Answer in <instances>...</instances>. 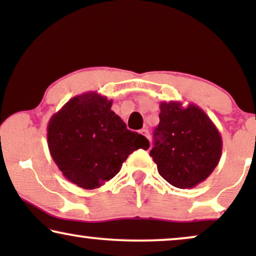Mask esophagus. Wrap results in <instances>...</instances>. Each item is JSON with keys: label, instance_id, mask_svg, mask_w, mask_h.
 Listing matches in <instances>:
<instances>
[{"label": "esophagus", "instance_id": "esophagus-1", "mask_svg": "<svg viewBox=\"0 0 256 256\" xmlns=\"http://www.w3.org/2000/svg\"><path fill=\"white\" fill-rule=\"evenodd\" d=\"M140 132H141L142 135H144L146 138H148V140L150 138V134H149V130H148V129H146V128H144V129H141V130H140Z\"/></svg>", "mask_w": 256, "mask_h": 256}]
</instances>
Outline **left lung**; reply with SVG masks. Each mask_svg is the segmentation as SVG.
I'll use <instances>...</instances> for the list:
<instances>
[{
  "label": "left lung",
  "instance_id": "obj_1",
  "mask_svg": "<svg viewBox=\"0 0 256 256\" xmlns=\"http://www.w3.org/2000/svg\"><path fill=\"white\" fill-rule=\"evenodd\" d=\"M160 124L150 156L158 174L174 186L192 188L205 180L218 166L222 135L197 104L183 107L180 101L160 104Z\"/></svg>",
  "mask_w": 256,
  "mask_h": 256
}]
</instances>
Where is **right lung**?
<instances>
[{
	"label": "right lung",
	"instance_id": "1",
	"mask_svg": "<svg viewBox=\"0 0 256 256\" xmlns=\"http://www.w3.org/2000/svg\"><path fill=\"white\" fill-rule=\"evenodd\" d=\"M112 104L96 92H86L68 100L48 121L52 160L66 180L86 190L116 176L132 152L149 148L144 136L128 130Z\"/></svg>",
	"mask_w": 256,
	"mask_h": 256
}]
</instances>
